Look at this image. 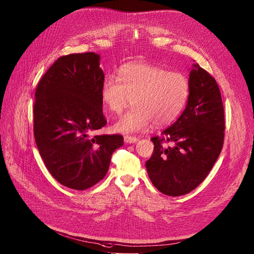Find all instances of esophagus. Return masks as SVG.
<instances>
[{
    "label": "esophagus",
    "instance_id": "esophagus-1",
    "mask_svg": "<svg viewBox=\"0 0 254 254\" xmlns=\"http://www.w3.org/2000/svg\"><path fill=\"white\" fill-rule=\"evenodd\" d=\"M124 140H125V142L127 143V144H132V143H136L139 139L138 138H136V137H130V136H125V138H124Z\"/></svg>",
    "mask_w": 254,
    "mask_h": 254
}]
</instances>
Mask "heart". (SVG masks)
Returning <instances> with one entry per match:
<instances>
[{
	"instance_id": "1",
	"label": "heart",
	"mask_w": 254,
	"mask_h": 254,
	"mask_svg": "<svg viewBox=\"0 0 254 254\" xmlns=\"http://www.w3.org/2000/svg\"><path fill=\"white\" fill-rule=\"evenodd\" d=\"M189 95L187 76L145 63L122 66L118 78L105 77L100 90L101 101L111 113H122L132 99L133 108L113 126L115 131L126 134L145 131L152 123L155 127L170 125L184 109Z\"/></svg>"
}]
</instances>
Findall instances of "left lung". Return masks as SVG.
I'll list each match as a JSON object with an SVG mask.
<instances>
[{
	"instance_id": "1",
	"label": "left lung",
	"mask_w": 254,
	"mask_h": 254,
	"mask_svg": "<svg viewBox=\"0 0 254 254\" xmlns=\"http://www.w3.org/2000/svg\"><path fill=\"white\" fill-rule=\"evenodd\" d=\"M190 95L177 122L153 137L146 162L148 176L161 193L188 194L204 181L224 144L223 100L215 79L198 64L189 75Z\"/></svg>"
}]
</instances>
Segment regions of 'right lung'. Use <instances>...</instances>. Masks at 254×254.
<instances>
[{
  "label": "right lung",
  "mask_w": 254,
  "mask_h": 254,
  "mask_svg": "<svg viewBox=\"0 0 254 254\" xmlns=\"http://www.w3.org/2000/svg\"><path fill=\"white\" fill-rule=\"evenodd\" d=\"M100 55L58 58L41 78L33 107V133L50 174L61 185L86 190L102 180L121 134L92 136L106 120L100 97Z\"/></svg>",
  "instance_id": "1"
}]
</instances>
